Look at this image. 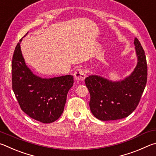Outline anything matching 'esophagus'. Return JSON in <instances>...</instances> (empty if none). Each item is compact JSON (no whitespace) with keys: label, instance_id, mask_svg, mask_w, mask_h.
Here are the masks:
<instances>
[{"label":"esophagus","instance_id":"34e87169","mask_svg":"<svg viewBox=\"0 0 156 156\" xmlns=\"http://www.w3.org/2000/svg\"><path fill=\"white\" fill-rule=\"evenodd\" d=\"M74 76H75V78L76 80L77 81H83L86 78V72L85 70L82 68H79V69L76 70L75 74H74Z\"/></svg>","mask_w":156,"mask_h":156}]
</instances>
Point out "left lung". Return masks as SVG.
I'll list each match as a JSON object with an SVG mask.
<instances>
[{
  "mask_svg": "<svg viewBox=\"0 0 156 156\" xmlns=\"http://www.w3.org/2000/svg\"><path fill=\"white\" fill-rule=\"evenodd\" d=\"M134 45L137 65L123 80L112 81L98 75L86 78V85L90 94V108L101 121L125 118L136 110L140 102L147 83V65L144 51L136 37Z\"/></svg>",
  "mask_w": 156,
  "mask_h": 156,
  "instance_id": "8db88e82",
  "label": "left lung"
}]
</instances>
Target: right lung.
Instances as JSON below:
<instances>
[{
	"mask_svg": "<svg viewBox=\"0 0 156 156\" xmlns=\"http://www.w3.org/2000/svg\"><path fill=\"white\" fill-rule=\"evenodd\" d=\"M22 40L16 46L12 58L13 91L24 113L43 123L53 122L63 113L68 92L73 86V76L42 79L34 75L22 54Z\"/></svg>",
	"mask_w": 156,
	"mask_h": 156,
	"instance_id": "1",
	"label": "right lung"
}]
</instances>
